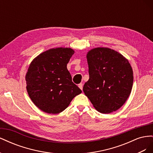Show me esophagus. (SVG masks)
<instances>
[{
  "label": "esophagus",
  "instance_id": "obj_1",
  "mask_svg": "<svg viewBox=\"0 0 153 153\" xmlns=\"http://www.w3.org/2000/svg\"><path fill=\"white\" fill-rule=\"evenodd\" d=\"M78 87H79V88H80V89L81 90H82V89H83V84H78Z\"/></svg>",
  "mask_w": 153,
  "mask_h": 153
}]
</instances>
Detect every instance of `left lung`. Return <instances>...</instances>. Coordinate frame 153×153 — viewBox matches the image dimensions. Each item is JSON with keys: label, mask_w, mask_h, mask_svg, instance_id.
<instances>
[{"label": "left lung", "mask_w": 153, "mask_h": 153, "mask_svg": "<svg viewBox=\"0 0 153 153\" xmlns=\"http://www.w3.org/2000/svg\"><path fill=\"white\" fill-rule=\"evenodd\" d=\"M89 79L83 87L95 109L110 114L119 109L131 93L133 73L128 60L108 48H92L87 53Z\"/></svg>", "instance_id": "left-lung-1"}]
</instances>
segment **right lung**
I'll return each mask as SVG.
<instances>
[{
    "label": "right lung",
    "instance_id": "obj_1",
    "mask_svg": "<svg viewBox=\"0 0 153 153\" xmlns=\"http://www.w3.org/2000/svg\"><path fill=\"white\" fill-rule=\"evenodd\" d=\"M74 53L71 48H51L30 62L25 76L27 91L32 102L43 112L61 113L82 92L67 69Z\"/></svg>",
    "mask_w": 153,
    "mask_h": 153
}]
</instances>
